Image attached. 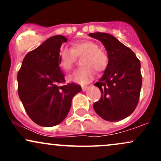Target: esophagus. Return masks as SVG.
Masks as SVG:
<instances>
[{
	"instance_id": "obj_1",
	"label": "esophagus",
	"mask_w": 161,
	"mask_h": 161,
	"mask_svg": "<svg viewBox=\"0 0 161 161\" xmlns=\"http://www.w3.org/2000/svg\"><path fill=\"white\" fill-rule=\"evenodd\" d=\"M89 88V86H82V91L83 92H86L87 89H88V88Z\"/></svg>"
}]
</instances>
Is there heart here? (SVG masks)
<instances>
[{
	"label": "heart",
	"instance_id": "b5f03b06",
	"mask_svg": "<svg viewBox=\"0 0 161 161\" xmlns=\"http://www.w3.org/2000/svg\"><path fill=\"white\" fill-rule=\"evenodd\" d=\"M85 55L82 64L84 66L75 70L69 75L73 82L86 84L93 79L95 69L103 72L108 67L109 57L104 51L99 48V45L90 40H83L74 42L71 47H64L59 53L60 65L66 71L73 68L77 57Z\"/></svg>",
	"mask_w": 161,
	"mask_h": 161
}]
</instances>
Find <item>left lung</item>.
Wrapping results in <instances>:
<instances>
[{"instance_id":"obj_1","label":"left lung","mask_w":161,"mask_h":161,"mask_svg":"<svg viewBox=\"0 0 161 161\" xmlns=\"http://www.w3.org/2000/svg\"><path fill=\"white\" fill-rule=\"evenodd\" d=\"M89 36L102 42L109 57L104 75L95 84L101 97L93 108L105 120H122L133 113L138 103L142 83L140 60L112 35L95 32Z\"/></svg>"}]
</instances>
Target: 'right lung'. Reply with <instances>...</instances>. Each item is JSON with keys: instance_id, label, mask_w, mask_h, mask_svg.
<instances>
[{"instance_id": "add662e5", "label": "right lung", "mask_w": 161, "mask_h": 161, "mask_svg": "<svg viewBox=\"0 0 161 161\" xmlns=\"http://www.w3.org/2000/svg\"><path fill=\"white\" fill-rule=\"evenodd\" d=\"M63 36L51 37L25 55L18 72V95L31 119L41 126L60 123L71 108L73 96L82 90L75 83L60 86L65 78L59 53Z\"/></svg>"}]
</instances>
